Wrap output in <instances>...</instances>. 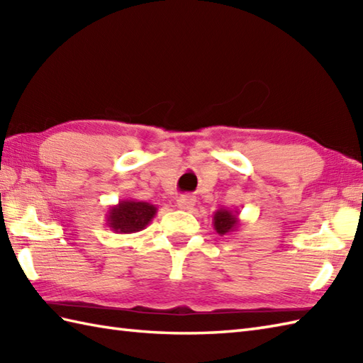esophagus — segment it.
<instances>
[{
  "label": "esophagus",
  "mask_w": 363,
  "mask_h": 363,
  "mask_svg": "<svg viewBox=\"0 0 363 363\" xmlns=\"http://www.w3.org/2000/svg\"><path fill=\"white\" fill-rule=\"evenodd\" d=\"M176 204L182 211H190L191 207L195 206V198L194 196H181L179 199H177Z\"/></svg>",
  "instance_id": "esophagus-1"
}]
</instances>
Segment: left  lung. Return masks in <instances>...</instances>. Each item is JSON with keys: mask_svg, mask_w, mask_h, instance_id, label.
Segmentation results:
<instances>
[{"mask_svg": "<svg viewBox=\"0 0 363 363\" xmlns=\"http://www.w3.org/2000/svg\"><path fill=\"white\" fill-rule=\"evenodd\" d=\"M213 228L220 235H229L234 234L238 230V226L242 225L240 218H238V212L225 209L221 207L217 212L213 213Z\"/></svg>", "mask_w": 363, "mask_h": 363, "instance_id": "8db88e82", "label": "left lung"}]
</instances>
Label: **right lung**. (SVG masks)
Listing matches in <instances>:
<instances>
[{
	"instance_id": "right-lung-1",
	"label": "right lung",
	"mask_w": 363,
	"mask_h": 363,
	"mask_svg": "<svg viewBox=\"0 0 363 363\" xmlns=\"http://www.w3.org/2000/svg\"><path fill=\"white\" fill-rule=\"evenodd\" d=\"M157 207L137 199H123L111 206L106 213V225L117 234H134L145 229L156 217Z\"/></svg>"
}]
</instances>
